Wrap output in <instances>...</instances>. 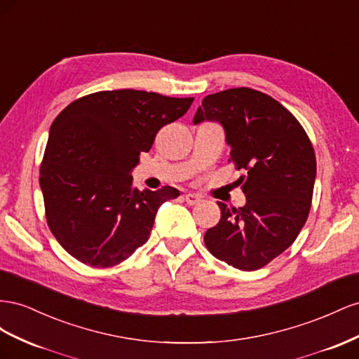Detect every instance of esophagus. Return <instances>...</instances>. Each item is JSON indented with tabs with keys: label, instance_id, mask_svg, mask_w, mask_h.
<instances>
[{
	"label": "esophagus",
	"instance_id": "1",
	"mask_svg": "<svg viewBox=\"0 0 359 359\" xmlns=\"http://www.w3.org/2000/svg\"><path fill=\"white\" fill-rule=\"evenodd\" d=\"M185 200H187V203L189 204V206H196V204H198L200 201H201V197L200 196H197V194H187L185 196Z\"/></svg>",
	"mask_w": 359,
	"mask_h": 359
}]
</instances>
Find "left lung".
<instances>
[{"mask_svg": "<svg viewBox=\"0 0 359 359\" xmlns=\"http://www.w3.org/2000/svg\"><path fill=\"white\" fill-rule=\"evenodd\" d=\"M217 121L230 146V161L245 206L218 201L221 219L204 234L212 255L241 271L263 268L287 250L309 218L316 155L301 123L280 102L241 87L203 99L194 125Z\"/></svg>", "mask_w": 359, "mask_h": 359, "instance_id": "obj_1", "label": "left lung"}]
</instances>
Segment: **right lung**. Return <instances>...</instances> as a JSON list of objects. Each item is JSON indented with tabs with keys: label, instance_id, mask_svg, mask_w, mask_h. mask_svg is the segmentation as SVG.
Returning a JSON list of instances; mask_svg holds the SVG:
<instances>
[{
	"label": "right lung",
	"instance_id": "right-lung-1",
	"mask_svg": "<svg viewBox=\"0 0 359 359\" xmlns=\"http://www.w3.org/2000/svg\"><path fill=\"white\" fill-rule=\"evenodd\" d=\"M194 97L112 90L81 97L49 129L40 167L46 221L72 257L109 268L144 245L161 204L179 189L132 187L140 153L158 130L189 109Z\"/></svg>",
	"mask_w": 359,
	"mask_h": 359
}]
</instances>
